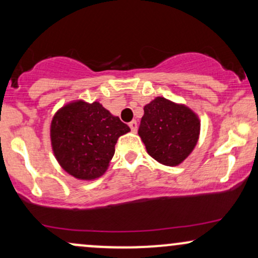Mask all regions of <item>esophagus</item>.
<instances>
[{"label": "esophagus", "instance_id": "esophagus-1", "mask_svg": "<svg viewBox=\"0 0 258 258\" xmlns=\"http://www.w3.org/2000/svg\"><path fill=\"white\" fill-rule=\"evenodd\" d=\"M128 126H130V128H131V131H132V132H136V131H137V122H136L135 120L131 121V122L128 123Z\"/></svg>", "mask_w": 258, "mask_h": 258}]
</instances>
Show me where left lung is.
Wrapping results in <instances>:
<instances>
[{"label": "left lung", "mask_w": 258, "mask_h": 258, "mask_svg": "<svg viewBox=\"0 0 258 258\" xmlns=\"http://www.w3.org/2000/svg\"><path fill=\"white\" fill-rule=\"evenodd\" d=\"M138 135L153 159L166 166H177L197 146L200 120L186 105L156 97L144 106Z\"/></svg>", "instance_id": "8db88e82"}]
</instances>
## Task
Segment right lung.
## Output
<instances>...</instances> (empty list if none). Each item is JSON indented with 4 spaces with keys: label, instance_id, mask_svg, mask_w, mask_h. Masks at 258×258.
<instances>
[{
    "label": "right lung",
    "instance_id": "right-lung-1",
    "mask_svg": "<svg viewBox=\"0 0 258 258\" xmlns=\"http://www.w3.org/2000/svg\"><path fill=\"white\" fill-rule=\"evenodd\" d=\"M130 131L99 102L75 100L53 116V154L70 176L82 180L99 178L108 170L117 139Z\"/></svg>",
    "mask_w": 258,
    "mask_h": 258
}]
</instances>
